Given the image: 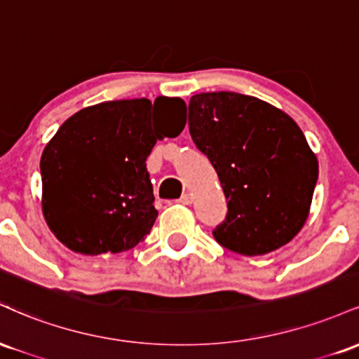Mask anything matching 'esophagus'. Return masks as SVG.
Here are the masks:
<instances>
[{
	"label": "esophagus",
	"instance_id": "34e87169",
	"mask_svg": "<svg viewBox=\"0 0 359 359\" xmlns=\"http://www.w3.org/2000/svg\"><path fill=\"white\" fill-rule=\"evenodd\" d=\"M179 203L180 204H185V205L192 204V196H191V194H182V197H180V199H179Z\"/></svg>",
	"mask_w": 359,
	"mask_h": 359
}]
</instances>
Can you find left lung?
I'll return each mask as SVG.
<instances>
[{
	"label": "left lung",
	"instance_id": "8db88e82",
	"mask_svg": "<svg viewBox=\"0 0 359 359\" xmlns=\"http://www.w3.org/2000/svg\"><path fill=\"white\" fill-rule=\"evenodd\" d=\"M189 131L228 199L226 219L212 231L216 241L257 257L294 240L319 175L297 123L258 97L221 90L191 97Z\"/></svg>",
	"mask_w": 359,
	"mask_h": 359
}]
</instances>
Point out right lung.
<instances>
[{"label":"right lung","instance_id":"right-lung-1","mask_svg":"<svg viewBox=\"0 0 359 359\" xmlns=\"http://www.w3.org/2000/svg\"><path fill=\"white\" fill-rule=\"evenodd\" d=\"M180 97L108 101L59 128L40 160L42 211L50 231L82 255H114L145 240L158 216L147 156L184 130Z\"/></svg>","mask_w":359,"mask_h":359}]
</instances>
